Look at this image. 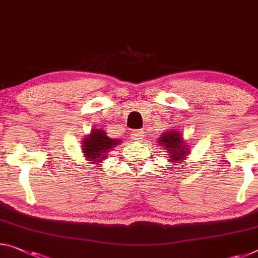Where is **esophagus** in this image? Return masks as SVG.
Wrapping results in <instances>:
<instances>
[{
    "label": "esophagus",
    "instance_id": "1",
    "mask_svg": "<svg viewBox=\"0 0 258 258\" xmlns=\"http://www.w3.org/2000/svg\"><path fill=\"white\" fill-rule=\"evenodd\" d=\"M145 136L144 130H136L132 132V139L133 140H142Z\"/></svg>",
    "mask_w": 258,
    "mask_h": 258
}]
</instances>
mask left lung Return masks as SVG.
Segmentation results:
<instances>
[{"instance_id":"1","label":"left lung","mask_w":258,"mask_h":258,"mask_svg":"<svg viewBox=\"0 0 258 258\" xmlns=\"http://www.w3.org/2000/svg\"><path fill=\"white\" fill-rule=\"evenodd\" d=\"M158 142L170 153V161H180L185 157V154L188 153L186 147L181 145V134L174 130L171 132H165L159 138Z\"/></svg>"}]
</instances>
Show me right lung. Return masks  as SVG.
I'll return each instance as SVG.
<instances>
[{
    "label": "right lung",
    "instance_id": "1",
    "mask_svg": "<svg viewBox=\"0 0 258 258\" xmlns=\"http://www.w3.org/2000/svg\"><path fill=\"white\" fill-rule=\"evenodd\" d=\"M83 144L85 156L92 162H100L107 157L109 150L119 144V140L109 138L103 130L94 128L91 136L84 139Z\"/></svg>",
    "mask_w": 258,
    "mask_h": 258
}]
</instances>
